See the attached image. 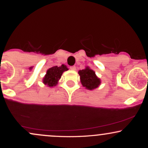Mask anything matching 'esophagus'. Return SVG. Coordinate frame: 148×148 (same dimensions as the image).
<instances>
[{"label": "esophagus", "mask_w": 148, "mask_h": 148, "mask_svg": "<svg viewBox=\"0 0 148 148\" xmlns=\"http://www.w3.org/2000/svg\"><path fill=\"white\" fill-rule=\"evenodd\" d=\"M69 68H70V69H72V70H76L75 66H70V67H69Z\"/></svg>", "instance_id": "esophagus-1"}]
</instances>
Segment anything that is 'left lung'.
Listing matches in <instances>:
<instances>
[{"label":"left lung","instance_id":"left-lung-1","mask_svg":"<svg viewBox=\"0 0 148 148\" xmlns=\"http://www.w3.org/2000/svg\"><path fill=\"white\" fill-rule=\"evenodd\" d=\"M81 82L83 86L88 90H92L97 88L100 84V79L95 75V73L88 67L79 72Z\"/></svg>","mask_w":148,"mask_h":148}]
</instances>
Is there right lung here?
<instances>
[{
  "label": "right lung",
  "instance_id": "add662e5",
  "mask_svg": "<svg viewBox=\"0 0 148 148\" xmlns=\"http://www.w3.org/2000/svg\"><path fill=\"white\" fill-rule=\"evenodd\" d=\"M67 70H68V69L64 64H62L60 67L54 66V67H51L47 70V74L44 78V84L48 85L50 87L55 86L57 84L58 80L60 79L62 73Z\"/></svg>",
  "mask_w": 148,
  "mask_h": 148
}]
</instances>
